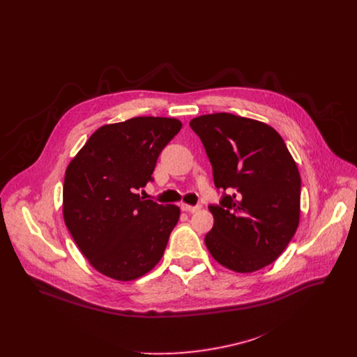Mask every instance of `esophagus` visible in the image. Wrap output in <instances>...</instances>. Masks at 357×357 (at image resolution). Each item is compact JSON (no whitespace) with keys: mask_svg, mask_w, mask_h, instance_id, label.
<instances>
[{"mask_svg":"<svg viewBox=\"0 0 357 357\" xmlns=\"http://www.w3.org/2000/svg\"><path fill=\"white\" fill-rule=\"evenodd\" d=\"M181 209H182L183 212H188V213H195V212H197V211L200 209V205L190 206V205H185V203H182V205H181Z\"/></svg>","mask_w":357,"mask_h":357,"instance_id":"1","label":"esophagus"}]
</instances>
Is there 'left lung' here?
I'll return each instance as SVG.
<instances>
[{
	"label": "left lung",
	"instance_id": "left-lung-1",
	"mask_svg": "<svg viewBox=\"0 0 357 357\" xmlns=\"http://www.w3.org/2000/svg\"><path fill=\"white\" fill-rule=\"evenodd\" d=\"M200 138L222 190L209 205L215 223L205 236L212 257L237 273L275 261L299 223L301 176L295 161L270 126L216 113L189 123Z\"/></svg>",
	"mask_w": 357,
	"mask_h": 357
}]
</instances>
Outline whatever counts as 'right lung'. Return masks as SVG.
I'll return each instance as SVG.
<instances>
[{"label": "right lung", "instance_id": "1", "mask_svg": "<svg viewBox=\"0 0 357 357\" xmlns=\"http://www.w3.org/2000/svg\"><path fill=\"white\" fill-rule=\"evenodd\" d=\"M176 119L135 117L100 127L69 164L63 183L65 223L101 274L131 281L164 256L179 208L144 199L161 151L179 132Z\"/></svg>", "mask_w": 357, "mask_h": 357}]
</instances>
